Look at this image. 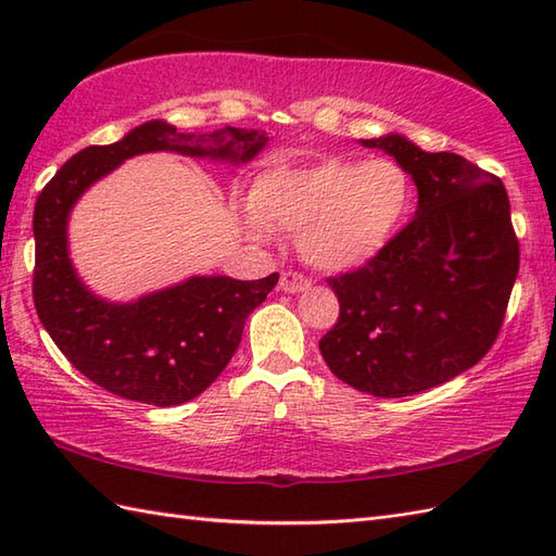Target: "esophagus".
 <instances>
[{
    "label": "esophagus",
    "instance_id": "obj_1",
    "mask_svg": "<svg viewBox=\"0 0 556 556\" xmlns=\"http://www.w3.org/2000/svg\"><path fill=\"white\" fill-rule=\"evenodd\" d=\"M311 287V279L303 277L301 271H293V269H285L279 277V289L287 291V293H299L305 291Z\"/></svg>",
    "mask_w": 556,
    "mask_h": 556
}]
</instances>
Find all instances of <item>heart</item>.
<instances>
[{"label":"heart","mask_w":556,"mask_h":556,"mask_svg":"<svg viewBox=\"0 0 556 556\" xmlns=\"http://www.w3.org/2000/svg\"><path fill=\"white\" fill-rule=\"evenodd\" d=\"M245 227L255 239L293 231L301 255L320 269L368 263L394 239L410 205L408 176L396 162L325 160L260 176Z\"/></svg>","instance_id":"1"}]
</instances>
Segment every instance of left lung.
<instances>
[{
  "label": "left lung",
  "mask_w": 556,
  "mask_h": 556,
  "mask_svg": "<svg viewBox=\"0 0 556 556\" xmlns=\"http://www.w3.org/2000/svg\"><path fill=\"white\" fill-rule=\"evenodd\" d=\"M363 146L382 148L413 176L418 210L368 263L327 279L339 320L320 339V353L358 392L410 396L485 358L521 251L500 176L401 136Z\"/></svg>",
  "instance_id": "left-lung-1"
}]
</instances>
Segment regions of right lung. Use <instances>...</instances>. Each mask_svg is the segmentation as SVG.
I'll use <instances>...</instances> for the list:
<instances>
[{"label":"right lung","instance_id":"1","mask_svg":"<svg viewBox=\"0 0 556 556\" xmlns=\"http://www.w3.org/2000/svg\"><path fill=\"white\" fill-rule=\"evenodd\" d=\"M265 134L219 128L176 134L150 122L112 146H90L64 162L33 212V303L66 361L108 392L152 406H179L203 394L241 344L243 323L279 275L241 281L193 277L136 303H104L80 285L66 253V217L86 188L140 152L172 150L188 157L248 162Z\"/></svg>","mask_w":556,"mask_h":556}]
</instances>
